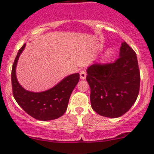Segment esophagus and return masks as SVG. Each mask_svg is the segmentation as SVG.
<instances>
[{
  "instance_id": "obj_1",
  "label": "esophagus",
  "mask_w": 154,
  "mask_h": 154,
  "mask_svg": "<svg viewBox=\"0 0 154 154\" xmlns=\"http://www.w3.org/2000/svg\"><path fill=\"white\" fill-rule=\"evenodd\" d=\"M80 79H82V80H84V79H85L86 77V72L85 70H82L80 72Z\"/></svg>"
}]
</instances>
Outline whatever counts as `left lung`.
<instances>
[{"label":"left lung","mask_w":154,"mask_h":154,"mask_svg":"<svg viewBox=\"0 0 154 154\" xmlns=\"http://www.w3.org/2000/svg\"><path fill=\"white\" fill-rule=\"evenodd\" d=\"M86 80L93 109L104 117H121L139 94L140 74L134 50L124 42L119 58L114 63L92 64L87 69Z\"/></svg>","instance_id":"left-lung-1"}]
</instances>
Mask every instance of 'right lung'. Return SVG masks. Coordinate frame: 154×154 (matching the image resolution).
I'll return each instance as SVG.
<instances>
[{"mask_svg":"<svg viewBox=\"0 0 154 154\" xmlns=\"http://www.w3.org/2000/svg\"><path fill=\"white\" fill-rule=\"evenodd\" d=\"M25 47V44L18 51L11 69V85L15 100L24 111L35 119L50 121L60 118L66 110L71 94L80 80V74H71L53 88L43 92L25 90L20 85L16 77L17 63Z\"/></svg>","mask_w":154,"mask_h":154,"instance_id":"right-lung-1","label":"right lung"}]
</instances>
